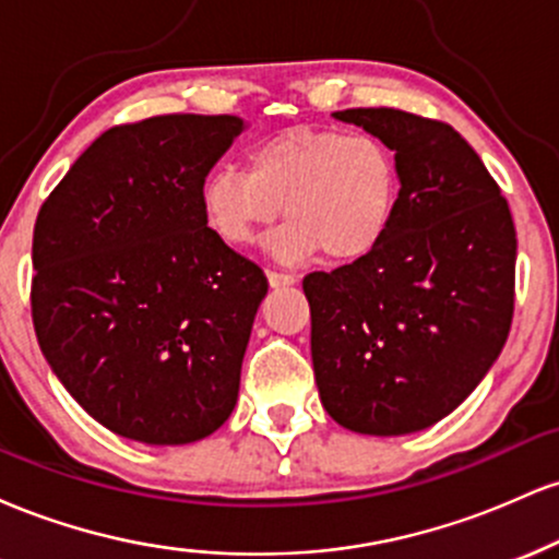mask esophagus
<instances>
[{
  "instance_id": "esophagus-1",
  "label": "esophagus",
  "mask_w": 559,
  "mask_h": 559,
  "mask_svg": "<svg viewBox=\"0 0 559 559\" xmlns=\"http://www.w3.org/2000/svg\"><path fill=\"white\" fill-rule=\"evenodd\" d=\"M267 281H271V286H292L297 284V275L286 271H267Z\"/></svg>"
}]
</instances>
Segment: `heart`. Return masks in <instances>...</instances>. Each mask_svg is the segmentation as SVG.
I'll return each instance as SVG.
<instances>
[{"instance_id":"heart-1","label":"heart","mask_w":559,"mask_h":559,"mask_svg":"<svg viewBox=\"0 0 559 559\" xmlns=\"http://www.w3.org/2000/svg\"><path fill=\"white\" fill-rule=\"evenodd\" d=\"M396 199L400 170L381 141L312 128L260 141L247 170L221 168L202 183L204 221L230 247L258 241L284 207L275 252L288 262L365 258L386 236Z\"/></svg>"}]
</instances>
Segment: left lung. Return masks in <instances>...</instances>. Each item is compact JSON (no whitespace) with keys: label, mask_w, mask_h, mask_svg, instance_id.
<instances>
[{"label":"left lung","mask_w":559,"mask_h":559,"mask_svg":"<svg viewBox=\"0 0 559 559\" xmlns=\"http://www.w3.org/2000/svg\"><path fill=\"white\" fill-rule=\"evenodd\" d=\"M394 150L400 199L381 243L301 281L325 413L368 436L433 426L489 373L515 312V223L449 123L394 107L333 112Z\"/></svg>","instance_id":"1"}]
</instances>
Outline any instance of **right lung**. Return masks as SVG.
<instances>
[{
	"mask_svg": "<svg viewBox=\"0 0 559 559\" xmlns=\"http://www.w3.org/2000/svg\"><path fill=\"white\" fill-rule=\"evenodd\" d=\"M234 115L112 126L34 226L31 318L44 357L96 423L189 444L228 420L267 278L204 221L202 183Z\"/></svg>",
	"mask_w": 559,
	"mask_h": 559,
	"instance_id": "right-lung-1",
	"label": "right lung"
}]
</instances>
